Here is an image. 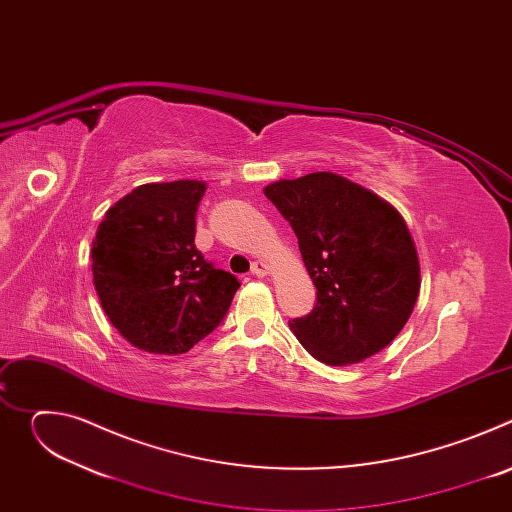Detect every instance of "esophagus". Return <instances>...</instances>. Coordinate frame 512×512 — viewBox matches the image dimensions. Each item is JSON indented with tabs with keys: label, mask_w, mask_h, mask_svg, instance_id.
<instances>
[{
	"label": "esophagus",
	"mask_w": 512,
	"mask_h": 512,
	"mask_svg": "<svg viewBox=\"0 0 512 512\" xmlns=\"http://www.w3.org/2000/svg\"><path fill=\"white\" fill-rule=\"evenodd\" d=\"M251 273H253L255 277H265V275L269 273V263H265V261H253Z\"/></svg>",
	"instance_id": "34e87169"
}]
</instances>
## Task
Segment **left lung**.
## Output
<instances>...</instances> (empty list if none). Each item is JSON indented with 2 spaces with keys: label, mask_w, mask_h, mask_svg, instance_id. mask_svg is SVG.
I'll return each instance as SVG.
<instances>
[{
  "label": "left lung",
  "mask_w": 512,
  "mask_h": 512,
  "mask_svg": "<svg viewBox=\"0 0 512 512\" xmlns=\"http://www.w3.org/2000/svg\"><path fill=\"white\" fill-rule=\"evenodd\" d=\"M265 196L294 229L316 285V306L294 328L326 364L360 362L407 324L419 296V261L401 214L332 172L269 184Z\"/></svg>",
  "instance_id": "8db88e82"
}]
</instances>
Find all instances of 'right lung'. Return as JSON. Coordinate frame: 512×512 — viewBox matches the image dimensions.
Masks as SVG:
<instances>
[{
	"label": "right lung",
	"mask_w": 512,
	"mask_h": 512,
	"mask_svg": "<svg viewBox=\"0 0 512 512\" xmlns=\"http://www.w3.org/2000/svg\"><path fill=\"white\" fill-rule=\"evenodd\" d=\"M206 184H143L115 202L93 241V283L111 324L133 346L184 354L227 316L239 279L194 245Z\"/></svg>",
	"instance_id": "right-lung-1"
}]
</instances>
